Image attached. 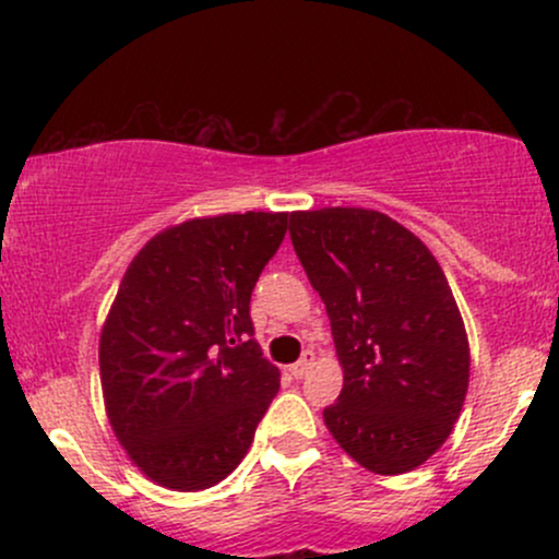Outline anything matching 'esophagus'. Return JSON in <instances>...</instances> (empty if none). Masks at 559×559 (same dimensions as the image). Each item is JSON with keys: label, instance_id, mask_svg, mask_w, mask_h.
I'll use <instances>...</instances> for the list:
<instances>
[{"label": "esophagus", "instance_id": "1", "mask_svg": "<svg viewBox=\"0 0 559 559\" xmlns=\"http://www.w3.org/2000/svg\"><path fill=\"white\" fill-rule=\"evenodd\" d=\"M312 365H316V352L307 349L305 355L299 357V362H294L292 368H288V370H292V376H294V378H305V376L310 373V370H312Z\"/></svg>", "mask_w": 559, "mask_h": 559}]
</instances>
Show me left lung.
<instances>
[{
	"label": "left lung",
	"mask_w": 559,
	"mask_h": 559,
	"mask_svg": "<svg viewBox=\"0 0 559 559\" xmlns=\"http://www.w3.org/2000/svg\"><path fill=\"white\" fill-rule=\"evenodd\" d=\"M288 223L344 370L325 428L365 471H415L449 439L471 378L444 271L413 230L378 210H299Z\"/></svg>",
	"instance_id": "1"
}]
</instances>
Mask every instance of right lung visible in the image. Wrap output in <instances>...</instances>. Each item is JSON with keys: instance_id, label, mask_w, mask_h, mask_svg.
Segmentation results:
<instances>
[{"instance_id": "add662e5", "label": "right lung", "mask_w": 559, "mask_h": 559, "mask_svg": "<svg viewBox=\"0 0 559 559\" xmlns=\"http://www.w3.org/2000/svg\"><path fill=\"white\" fill-rule=\"evenodd\" d=\"M288 213L191 217L141 247L99 336L107 418L131 463L170 491L221 484L281 386L249 299Z\"/></svg>"}]
</instances>
